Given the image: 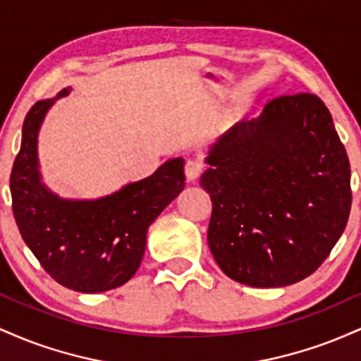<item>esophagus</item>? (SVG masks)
I'll return each mask as SVG.
<instances>
[{"label": "esophagus", "mask_w": 361, "mask_h": 361, "mask_svg": "<svg viewBox=\"0 0 361 361\" xmlns=\"http://www.w3.org/2000/svg\"><path fill=\"white\" fill-rule=\"evenodd\" d=\"M202 171H204V164H202V161H198V159H188V161H186L185 175L190 181L197 180V178L200 176Z\"/></svg>", "instance_id": "34e87169"}]
</instances>
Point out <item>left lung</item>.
<instances>
[{
    "mask_svg": "<svg viewBox=\"0 0 361 361\" xmlns=\"http://www.w3.org/2000/svg\"><path fill=\"white\" fill-rule=\"evenodd\" d=\"M207 163V239L229 279L285 287L321 267L351 209L350 161L321 98H273L258 118L231 127Z\"/></svg>",
    "mask_w": 361,
    "mask_h": 361,
    "instance_id": "1",
    "label": "left lung"
}]
</instances>
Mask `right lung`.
I'll return each mask as SVG.
<instances>
[{
	"mask_svg": "<svg viewBox=\"0 0 361 361\" xmlns=\"http://www.w3.org/2000/svg\"><path fill=\"white\" fill-rule=\"evenodd\" d=\"M54 100L37 102L23 122L10 176L11 207L23 241L57 283L82 293L117 288L134 276L156 217L185 186L183 157L97 200H66L40 181L37 135Z\"/></svg>",
	"mask_w": 361,
	"mask_h": 361,
	"instance_id": "right-lung-1",
	"label": "right lung"
}]
</instances>
